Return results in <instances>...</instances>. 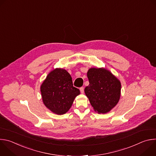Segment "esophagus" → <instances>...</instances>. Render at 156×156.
Returning a JSON list of instances; mask_svg holds the SVG:
<instances>
[{"label": "esophagus", "mask_w": 156, "mask_h": 156, "mask_svg": "<svg viewBox=\"0 0 156 156\" xmlns=\"http://www.w3.org/2000/svg\"><path fill=\"white\" fill-rule=\"evenodd\" d=\"M80 91H81V93L82 94L84 93V87H81L80 88Z\"/></svg>", "instance_id": "obj_1"}]
</instances>
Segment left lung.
<instances>
[{"label": "left lung", "mask_w": 156, "mask_h": 156, "mask_svg": "<svg viewBox=\"0 0 156 156\" xmlns=\"http://www.w3.org/2000/svg\"><path fill=\"white\" fill-rule=\"evenodd\" d=\"M87 76L90 84L84 89L94 110L98 114H106L119 102L121 83L110 71L104 68L89 69Z\"/></svg>", "instance_id": "8db88e82"}]
</instances>
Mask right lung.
<instances>
[{
	"instance_id": "right-lung-1",
	"label": "right lung",
	"mask_w": 156,
	"mask_h": 156,
	"mask_svg": "<svg viewBox=\"0 0 156 156\" xmlns=\"http://www.w3.org/2000/svg\"><path fill=\"white\" fill-rule=\"evenodd\" d=\"M41 92L44 104L57 115L67 112L80 94L73 86L69 73L63 69H55L48 74L41 86Z\"/></svg>"
}]
</instances>
